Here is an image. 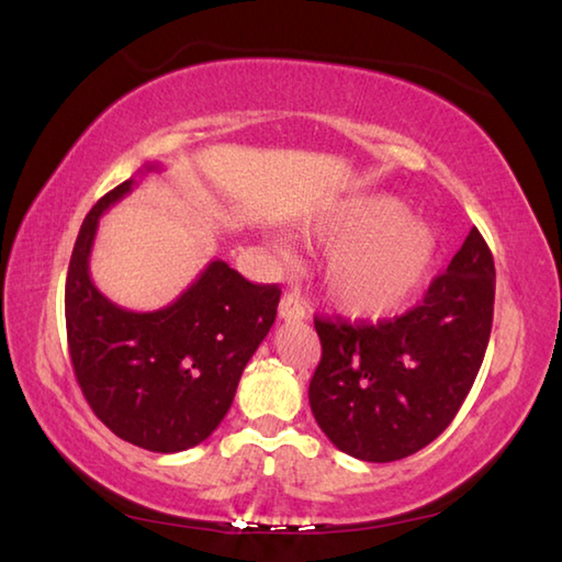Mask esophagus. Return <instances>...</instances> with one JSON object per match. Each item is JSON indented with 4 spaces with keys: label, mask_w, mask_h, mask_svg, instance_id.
I'll use <instances>...</instances> for the list:
<instances>
[{
    "label": "esophagus",
    "mask_w": 562,
    "mask_h": 562,
    "mask_svg": "<svg viewBox=\"0 0 562 562\" xmlns=\"http://www.w3.org/2000/svg\"><path fill=\"white\" fill-rule=\"evenodd\" d=\"M307 317V304L302 302L300 294L288 292L284 297L280 300V319L284 322H300Z\"/></svg>",
    "instance_id": "obj_1"
}]
</instances>
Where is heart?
Here are the masks:
<instances>
[{
  "label": "heart",
  "mask_w": 562,
  "mask_h": 562,
  "mask_svg": "<svg viewBox=\"0 0 562 562\" xmlns=\"http://www.w3.org/2000/svg\"><path fill=\"white\" fill-rule=\"evenodd\" d=\"M315 231L335 243L325 255V288L341 312L392 317L422 290L439 252L431 227L394 195H349L322 213Z\"/></svg>",
  "instance_id": "b5f03b06"
}]
</instances>
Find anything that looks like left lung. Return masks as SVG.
Returning <instances> with one entry per match:
<instances>
[{
	"instance_id": "8db88e82",
	"label": "left lung",
	"mask_w": 562,
	"mask_h": 562,
	"mask_svg": "<svg viewBox=\"0 0 562 562\" xmlns=\"http://www.w3.org/2000/svg\"><path fill=\"white\" fill-rule=\"evenodd\" d=\"M493 300V255L473 227L424 302L406 315L379 325L315 317L322 359L310 382V406L327 439L372 463L429 446L475 382Z\"/></svg>"
}]
</instances>
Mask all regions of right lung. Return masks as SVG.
I'll use <instances>...</instances> for the list:
<instances>
[{
	"instance_id": "add662e5",
	"label": "right lung",
	"mask_w": 562,
	"mask_h": 562,
	"mask_svg": "<svg viewBox=\"0 0 562 562\" xmlns=\"http://www.w3.org/2000/svg\"><path fill=\"white\" fill-rule=\"evenodd\" d=\"M148 164V170H158ZM123 180L83 217L66 274V337L76 382L103 424L156 453L193 449L231 408L243 369L278 315V284H252L223 260L154 312L123 310L91 280L101 215L128 195Z\"/></svg>"
}]
</instances>
